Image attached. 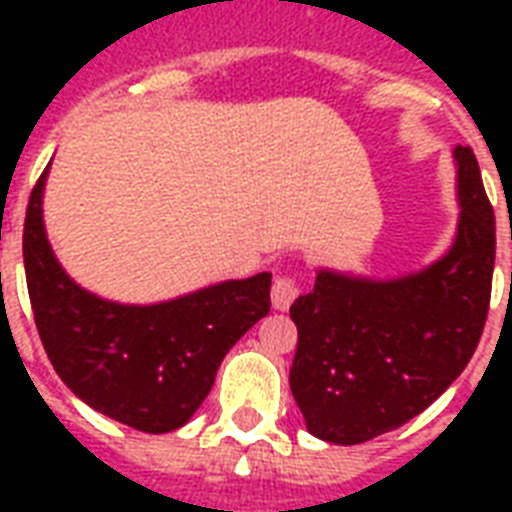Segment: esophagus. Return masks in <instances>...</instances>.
Masks as SVG:
<instances>
[{"mask_svg":"<svg viewBox=\"0 0 512 512\" xmlns=\"http://www.w3.org/2000/svg\"><path fill=\"white\" fill-rule=\"evenodd\" d=\"M297 292H300V287H297V281L292 279V276H276V281H273L271 287V303L276 311H287L289 305L295 303Z\"/></svg>","mask_w":512,"mask_h":512,"instance_id":"obj_1","label":"esophagus"}]
</instances>
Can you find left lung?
I'll list each match as a JSON object with an SVG mask.
<instances>
[{
    "instance_id": "left-lung-1",
    "label": "left lung",
    "mask_w": 512,
    "mask_h": 512,
    "mask_svg": "<svg viewBox=\"0 0 512 512\" xmlns=\"http://www.w3.org/2000/svg\"><path fill=\"white\" fill-rule=\"evenodd\" d=\"M457 231L420 271L358 276L316 268L289 308L297 353L289 388L308 433L353 446L428 409L468 366L484 332L494 273V212L468 146H457Z\"/></svg>"
}]
</instances>
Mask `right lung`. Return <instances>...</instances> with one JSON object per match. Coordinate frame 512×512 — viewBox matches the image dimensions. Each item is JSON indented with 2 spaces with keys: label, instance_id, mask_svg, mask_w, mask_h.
<instances>
[{
  "label": "right lung",
  "instance_id": "1",
  "mask_svg": "<svg viewBox=\"0 0 512 512\" xmlns=\"http://www.w3.org/2000/svg\"><path fill=\"white\" fill-rule=\"evenodd\" d=\"M39 177L23 225L34 321L55 372L76 398L143 433L191 420L225 353L271 311V273L228 279L151 305H127L76 284L44 228Z\"/></svg>",
  "mask_w": 512,
  "mask_h": 512
}]
</instances>
